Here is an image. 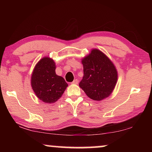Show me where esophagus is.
Returning a JSON list of instances; mask_svg holds the SVG:
<instances>
[{
  "label": "esophagus",
  "mask_w": 152,
  "mask_h": 152,
  "mask_svg": "<svg viewBox=\"0 0 152 152\" xmlns=\"http://www.w3.org/2000/svg\"><path fill=\"white\" fill-rule=\"evenodd\" d=\"M78 80H77V79H76V80H74L72 82V84H78Z\"/></svg>",
  "instance_id": "obj_1"
}]
</instances>
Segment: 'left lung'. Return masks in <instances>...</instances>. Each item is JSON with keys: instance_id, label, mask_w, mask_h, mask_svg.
<instances>
[{"instance_id": "left-lung-1", "label": "left lung", "mask_w": 152, "mask_h": 152, "mask_svg": "<svg viewBox=\"0 0 152 152\" xmlns=\"http://www.w3.org/2000/svg\"><path fill=\"white\" fill-rule=\"evenodd\" d=\"M84 76L79 86L94 101H100L109 96L116 86L118 73L114 64L98 49L82 59Z\"/></svg>"}]
</instances>
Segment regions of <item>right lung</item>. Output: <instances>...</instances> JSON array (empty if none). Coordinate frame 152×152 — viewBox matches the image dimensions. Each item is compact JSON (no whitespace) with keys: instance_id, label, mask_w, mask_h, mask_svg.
I'll return each mask as SVG.
<instances>
[{"instance_id":"add662e5","label":"right lung","mask_w":152,"mask_h":152,"mask_svg":"<svg viewBox=\"0 0 152 152\" xmlns=\"http://www.w3.org/2000/svg\"><path fill=\"white\" fill-rule=\"evenodd\" d=\"M56 63L43 57L36 64L31 77V85L37 97L45 103H54L60 99L68 84L56 74Z\"/></svg>"}]
</instances>
